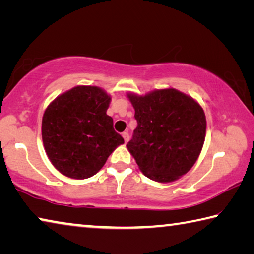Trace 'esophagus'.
Returning a JSON list of instances; mask_svg holds the SVG:
<instances>
[{
	"label": "esophagus",
	"mask_w": 254,
	"mask_h": 254,
	"mask_svg": "<svg viewBox=\"0 0 254 254\" xmlns=\"http://www.w3.org/2000/svg\"><path fill=\"white\" fill-rule=\"evenodd\" d=\"M122 136H123V139H124V142L127 143L128 139H130V135H128V133L127 132H123L122 133Z\"/></svg>",
	"instance_id": "34e87169"
}]
</instances>
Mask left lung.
<instances>
[{
    "label": "left lung",
    "instance_id": "8db88e82",
    "mask_svg": "<svg viewBox=\"0 0 254 254\" xmlns=\"http://www.w3.org/2000/svg\"><path fill=\"white\" fill-rule=\"evenodd\" d=\"M137 122L127 148L140 170L158 183L187 174L199 157L206 134L203 107L175 88L139 96L128 93Z\"/></svg>",
    "mask_w": 254,
    "mask_h": 254
}]
</instances>
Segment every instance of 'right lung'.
<instances>
[{
  "label": "right lung",
  "mask_w": 254,
  "mask_h": 254,
  "mask_svg": "<svg viewBox=\"0 0 254 254\" xmlns=\"http://www.w3.org/2000/svg\"><path fill=\"white\" fill-rule=\"evenodd\" d=\"M111 96L97 86H76L56 97L42 118V141L60 174L86 179L97 174L123 137L106 114Z\"/></svg>",
  "instance_id": "1"
}]
</instances>
